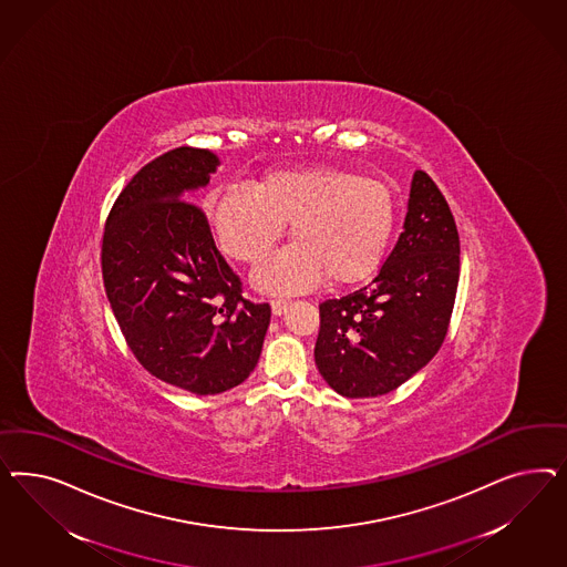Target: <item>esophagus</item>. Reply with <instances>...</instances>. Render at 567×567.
<instances>
[{
	"instance_id": "34e87169",
	"label": "esophagus",
	"mask_w": 567,
	"mask_h": 567,
	"mask_svg": "<svg viewBox=\"0 0 567 567\" xmlns=\"http://www.w3.org/2000/svg\"><path fill=\"white\" fill-rule=\"evenodd\" d=\"M289 308V299H272V311L275 316H282Z\"/></svg>"
}]
</instances>
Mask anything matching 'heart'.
<instances>
[{"label": "heart", "mask_w": 567, "mask_h": 567, "mask_svg": "<svg viewBox=\"0 0 567 567\" xmlns=\"http://www.w3.org/2000/svg\"><path fill=\"white\" fill-rule=\"evenodd\" d=\"M209 220L230 258L254 264L282 239L291 247L264 261L256 282L266 291L355 285L374 275L395 228V199L380 181L344 168L268 174L256 187L233 185L209 199Z\"/></svg>", "instance_id": "heart-1"}]
</instances>
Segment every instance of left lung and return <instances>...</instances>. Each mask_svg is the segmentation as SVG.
<instances>
[{"instance_id":"8db88e82","label":"left lung","mask_w":567,"mask_h":567,"mask_svg":"<svg viewBox=\"0 0 567 567\" xmlns=\"http://www.w3.org/2000/svg\"><path fill=\"white\" fill-rule=\"evenodd\" d=\"M460 282V235L443 193L415 171L403 233L374 280L320 303L316 365L349 399L386 395L445 341Z\"/></svg>"}]
</instances>
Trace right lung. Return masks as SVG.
Wrapping results in <instances>:
<instances>
[{"mask_svg":"<svg viewBox=\"0 0 567 567\" xmlns=\"http://www.w3.org/2000/svg\"><path fill=\"white\" fill-rule=\"evenodd\" d=\"M218 166L197 147L155 157L103 230V287L126 344L150 374L195 395H218L254 372L272 313L240 295L206 214L185 202Z\"/></svg>","mask_w":567,"mask_h":567,"instance_id":"right-lung-1","label":"right lung"}]
</instances>
